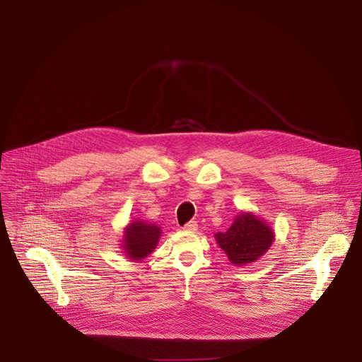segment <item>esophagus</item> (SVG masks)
Wrapping results in <instances>:
<instances>
[{"instance_id": "esophagus-1", "label": "esophagus", "mask_w": 362, "mask_h": 362, "mask_svg": "<svg viewBox=\"0 0 362 362\" xmlns=\"http://www.w3.org/2000/svg\"><path fill=\"white\" fill-rule=\"evenodd\" d=\"M183 229L187 230V232H194V230H197V222L196 221H190L189 223H186L183 226Z\"/></svg>"}]
</instances>
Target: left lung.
Returning a JSON list of instances; mask_svg holds the SVG:
<instances>
[{
    "label": "left lung",
    "instance_id": "1",
    "mask_svg": "<svg viewBox=\"0 0 362 362\" xmlns=\"http://www.w3.org/2000/svg\"><path fill=\"white\" fill-rule=\"evenodd\" d=\"M215 239L233 267H246L268 252L275 240V232L257 215L239 212L230 228L216 233Z\"/></svg>",
    "mask_w": 362,
    "mask_h": 362
}]
</instances>
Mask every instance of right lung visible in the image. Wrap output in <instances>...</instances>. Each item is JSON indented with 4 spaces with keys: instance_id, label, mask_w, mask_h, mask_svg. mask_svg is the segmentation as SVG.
Wrapping results in <instances>:
<instances>
[{
    "instance_id": "obj_1",
    "label": "right lung",
    "mask_w": 362,
    "mask_h": 362,
    "mask_svg": "<svg viewBox=\"0 0 362 362\" xmlns=\"http://www.w3.org/2000/svg\"><path fill=\"white\" fill-rule=\"evenodd\" d=\"M162 229L140 219L132 221L123 230L122 249L130 261H141L156 249Z\"/></svg>"
}]
</instances>
